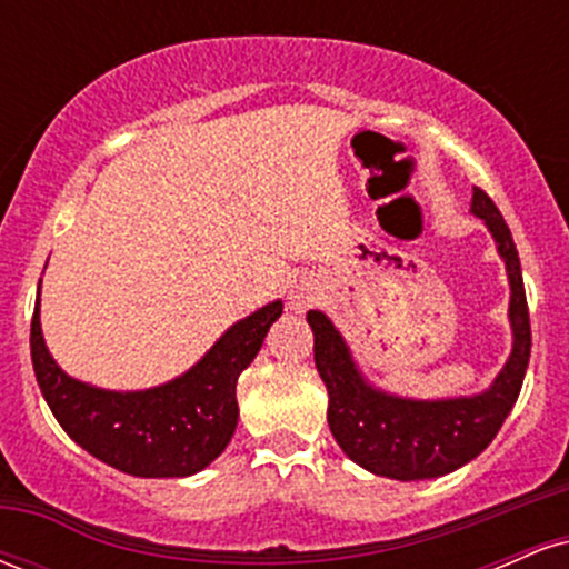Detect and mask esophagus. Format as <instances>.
<instances>
[{
	"label": "esophagus",
	"instance_id": "1",
	"mask_svg": "<svg viewBox=\"0 0 569 569\" xmlns=\"http://www.w3.org/2000/svg\"><path fill=\"white\" fill-rule=\"evenodd\" d=\"M312 293L310 291H297V293H291V307L293 310H305V307H310L312 305Z\"/></svg>",
	"mask_w": 569,
	"mask_h": 569
}]
</instances>
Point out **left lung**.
Here are the masks:
<instances>
[{"mask_svg": "<svg viewBox=\"0 0 569 569\" xmlns=\"http://www.w3.org/2000/svg\"><path fill=\"white\" fill-rule=\"evenodd\" d=\"M471 211L485 219L492 232L511 283L508 316L513 326V350L498 380L485 393L443 401H411L375 390L356 369L348 345L329 318L318 310L307 312V323L312 326L316 337V367L329 390L326 417L331 436L352 462L377 476L417 481L457 471L485 452L519 398L532 348L519 253L506 219L485 189L473 187Z\"/></svg>", "mask_w": 569, "mask_h": 569, "instance_id": "left-lung-1", "label": "left lung"}]
</instances>
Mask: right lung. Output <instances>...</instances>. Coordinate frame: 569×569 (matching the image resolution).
Wrapping results in <instances>:
<instances>
[{
	"mask_svg": "<svg viewBox=\"0 0 569 569\" xmlns=\"http://www.w3.org/2000/svg\"><path fill=\"white\" fill-rule=\"evenodd\" d=\"M283 305L272 302L234 323L179 380L136 393H114L58 369L42 339L39 297L31 318V363L61 428L107 466L143 479H179L202 471L230 443L238 426V377L262 348Z\"/></svg>",
	"mask_w": 569,
	"mask_h": 569,
	"instance_id": "obj_1",
	"label": "right lung"
}]
</instances>
